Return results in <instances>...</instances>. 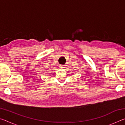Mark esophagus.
I'll return each instance as SVG.
<instances>
[{"label": "esophagus", "instance_id": "obj_1", "mask_svg": "<svg viewBox=\"0 0 125 125\" xmlns=\"http://www.w3.org/2000/svg\"><path fill=\"white\" fill-rule=\"evenodd\" d=\"M60 69H63V68H65V65H60Z\"/></svg>", "mask_w": 125, "mask_h": 125}]
</instances>
